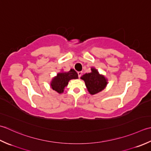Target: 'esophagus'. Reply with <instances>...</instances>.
Listing matches in <instances>:
<instances>
[{
	"mask_svg": "<svg viewBox=\"0 0 151 151\" xmlns=\"http://www.w3.org/2000/svg\"><path fill=\"white\" fill-rule=\"evenodd\" d=\"M78 77L80 78H81V75H82V72H78Z\"/></svg>",
	"mask_w": 151,
	"mask_h": 151,
	"instance_id": "obj_1",
	"label": "esophagus"
}]
</instances>
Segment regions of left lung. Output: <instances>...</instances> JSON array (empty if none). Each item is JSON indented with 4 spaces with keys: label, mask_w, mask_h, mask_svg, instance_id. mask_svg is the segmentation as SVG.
I'll return each instance as SVG.
<instances>
[{
    "label": "left lung",
    "mask_w": 151,
    "mask_h": 151,
    "mask_svg": "<svg viewBox=\"0 0 151 151\" xmlns=\"http://www.w3.org/2000/svg\"><path fill=\"white\" fill-rule=\"evenodd\" d=\"M91 70L92 72L85 73L81 78L85 81L90 94H95L102 91L107 83L104 76L100 75L96 69L92 68Z\"/></svg>",
    "instance_id": "8db88e82"
}]
</instances>
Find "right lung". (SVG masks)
<instances>
[{"instance_id":"right-lung-1","label":"right lung","mask_w":151,"mask_h":151,"mask_svg":"<svg viewBox=\"0 0 151 151\" xmlns=\"http://www.w3.org/2000/svg\"><path fill=\"white\" fill-rule=\"evenodd\" d=\"M78 75L74 70L71 69L68 72L58 73L57 76L52 80L51 88L58 93H62L64 87L67 86L70 79H78Z\"/></svg>"}]
</instances>
